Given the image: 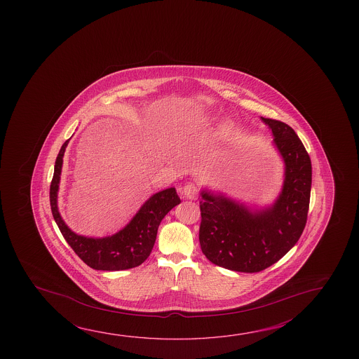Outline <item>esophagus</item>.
I'll return each instance as SVG.
<instances>
[{
	"label": "esophagus",
	"mask_w": 359,
	"mask_h": 359,
	"mask_svg": "<svg viewBox=\"0 0 359 359\" xmlns=\"http://www.w3.org/2000/svg\"><path fill=\"white\" fill-rule=\"evenodd\" d=\"M182 194H184V196H185L187 199H198V196H199V189H198V187H196L195 184H193V182H188V184H185L184 188H182Z\"/></svg>",
	"instance_id": "obj_1"
}]
</instances>
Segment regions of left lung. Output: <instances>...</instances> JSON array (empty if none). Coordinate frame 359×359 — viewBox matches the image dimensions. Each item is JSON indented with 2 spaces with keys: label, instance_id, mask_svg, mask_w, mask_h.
<instances>
[{
  "label": "left lung",
  "instance_id": "1",
  "mask_svg": "<svg viewBox=\"0 0 359 359\" xmlns=\"http://www.w3.org/2000/svg\"><path fill=\"white\" fill-rule=\"evenodd\" d=\"M262 120L285 163L282 194L274 205L250 212L208 191L200 201L201 252L212 264L243 273L264 271L288 253L306 228L311 200V163L303 142L287 123Z\"/></svg>",
  "mask_w": 359,
  "mask_h": 359
}]
</instances>
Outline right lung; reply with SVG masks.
I'll return each mask as SVG.
<instances>
[{
  "instance_id": "1",
  "label": "right lung",
  "mask_w": 359,
  "mask_h": 359,
  "mask_svg": "<svg viewBox=\"0 0 359 359\" xmlns=\"http://www.w3.org/2000/svg\"><path fill=\"white\" fill-rule=\"evenodd\" d=\"M70 140V139H69ZM69 140L60 149L55 161L50 185V205L55 222L67 244L85 264L96 271H125L142 264L153 250L161 220L174 206L180 203L175 188L154 194L123 230L106 238H86L71 231L60 217L57 190L62 168V158Z\"/></svg>"
}]
</instances>
